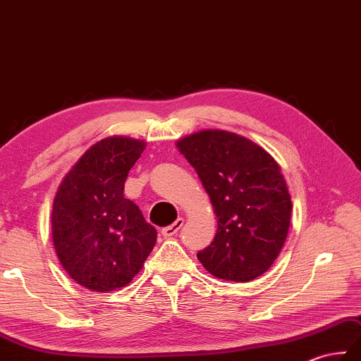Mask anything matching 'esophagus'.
<instances>
[{"label": "esophagus", "mask_w": 361, "mask_h": 361, "mask_svg": "<svg viewBox=\"0 0 361 361\" xmlns=\"http://www.w3.org/2000/svg\"><path fill=\"white\" fill-rule=\"evenodd\" d=\"M182 226H183V219L182 218H179V219H176L171 226H168V227H164L162 228V235L165 236V238H171V236H174L176 233H178V231L182 228Z\"/></svg>", "instance_id": "esophagus-1"}]
</instances>
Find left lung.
I'll return each instance as SVG.
<instances>
[{
	"label": "left lung",
	"mask_w": 361,
	"mask_h": 361,
	"mask_svg": "<svg viewBox=\"0 0 361 361\" xmlns=\"http://www.w3.org/2000/svg\"><path fill=\"white\" fill-rule=\"evenodd\" d=\"M218 216L212 244L197 252L216 278L247 283L278 258L289 231L292 201L281 168L241 135L208 130L178 142Z\"/></svg>",
	"instance_id": "8db88e82"
}]
</instances>
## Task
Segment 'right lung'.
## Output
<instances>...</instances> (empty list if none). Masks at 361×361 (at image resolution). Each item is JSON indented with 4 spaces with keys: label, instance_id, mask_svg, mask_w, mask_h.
<instances>
[{
    "label": "right lung",
    "instance_id": "obj_1",
    "mask_svg": "<svg viewBox=\"0 0 361 361\" xmlns=\"http://www.w3.org/2000/svg\"><path fill=\"white\" fill-rule=\"evenodd\" d=\"M145 142L108 137L78 159L52 207V239L61 266L95 292L123 287L139 274L157 231L123 196L125 180Z\"/></svg>",
    "mask_w": 361,
    "mask_h": 361
}]
</instances>
